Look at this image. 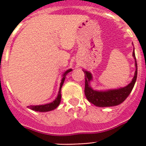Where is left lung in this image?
Here are the masks:
<instances>
[{
    "mask_svg": "<svg viewBox=\"0 0 146 146\" xmlns=\"http://www.w3.org/2000/svg\"><path fill=\"white\" fill-rule=\"evenodd\" d=\"M132 56L135 59V72L132 82L126 86L115 90H110L106 91L94 90L90 85V82L93 80V76L90 72L83 70L85 73V96L89 102L99 107H110L115 106L124 102L129 96L134 87L136 78H137V63L135 59V53H132Z\"/></svg>",
    "mask_w": 146,
    "mask_h": 146,
    "instance_id": "1",
    "label": "left lung"
}]
</instances>
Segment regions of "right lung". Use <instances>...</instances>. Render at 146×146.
Masks as SVG:
<instances>
[{
	"label": "right lung",
	"mask_w": 146,
	"mask_h": 146,
	"mask_svg": "<svg viewBox=\"0 0 146 146\" xmlns=\"http://www.w3.org/2000/svg\"><path fill=\"white\" fill-rule=\"evenodd\" d=\"M72 71V69H69L67 70L66 71L65 73H63V78L61 80L60 86V90H59L58 95H57V97L56 98V100L54 101H53L52 103H47V104H44V105H39V106H29L27 107L29 109H31L32 110H34V111H36V112H49V111H51V110H55L56 108L57 107L60 103L61 101V88L63 86V84L64 83V80H65L66 76L67 75V73H70Z\"/></svg>",
	"instance_id": "obj_1"
}]
</instances>
